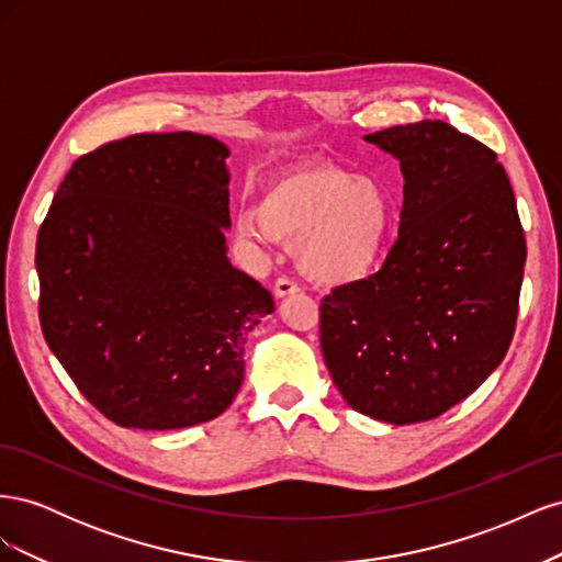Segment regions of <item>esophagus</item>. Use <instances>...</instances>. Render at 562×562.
<instances>
[{
  "label": "esophagus",
  "mask_w": 562,
  "mask_h": 562,
  "mask_svg": "<svg viewBox=\"0 0 562 562\" xmlns=\"http://www.w3.org/2000/svg\"><path fill=\"white\" fill-rule=\"evenodd\" d=\"M297 291H300L297 283H293L291 279H285V277L277 279V283H274V295H277V297H288V295H295Z\"/></svg>",
  "instance_id": "34e87169"
}]
</instances>
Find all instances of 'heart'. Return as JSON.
<instances>
[{"label":"heart","instance_id":"1","mask_svg":"<svg viewBox=\"0 0 562 562\" xmlns=\"http://www.w3.org/2000/svg\"><path fill=\"white\" fill-rule=\"evenodd\" d=\"M394 215V199L378 178L318 161L281 173L267 187L258 213H244L239 227L255 241L297 244L304 274L347 285L378 269Z\"/></svg>","mask_w":562,"mask_h":562}]
</instances>
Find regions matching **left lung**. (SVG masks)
<instances>
[{
	"label": "left lung",
	"instance_id": "obj_1",
	"mask_svg": "<svg viewBox=\"0 0 562 562\" xmlns=\"http://www.w3.org/2000/svg\"><path fill=\"white\" fill-rule=\"evenodd\" d=\"M363 138L401 161L398 239L378 274L321 302V351L356 413L427 422L479 389L512 345L525 267L497 155L424 119Z\"/></svg>",
	"mask_w": 562,
	"mask_h": 562
}]
</instances>
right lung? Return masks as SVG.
I'll return each mask as SVG.
<instances>
[{"instance_id":"obj_1","label":"right lung","mask_w":562,"mask_h":562,"mask_svg":"<svg viewBox=\"0 0 562 562\" xmlns=\"http://www.w3.org/2000/svg\"><path fill=\"white\" fill-rule=\"evenodd\" d=\"M229 149L138 133L79 157L37 236L40 321L87 401L126 429L211 422L244 382V345L274 312L232 267Z\"/></svg>"}]
</instances>
